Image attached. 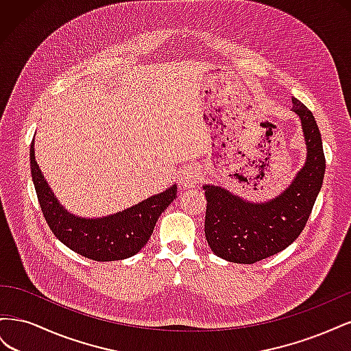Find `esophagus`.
<instances>
[{
  "label": "esophagus",
  "instance_id": "obj_1",
  "mask_svg": "<svg viewBox=\"0 0 351 351\" xmlns=\"http://www.w3.org/2000/svg\"><path fill=\"white\" fill-rule=\"evenodd\" d=\"M199 180V173L195 168H187L180 176V183H182L184 187H192L197 183Z\"/></svg>",
  "mask_w": 351,
  "mask_h": 351
}]
</instances>
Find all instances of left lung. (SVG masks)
Returning <instances> with one entry per match:
<instances>
[{"instance_id":"left-lung-1","label":"left lung","mask_w":351,"mask_h":351,"mask_svg":"<svg viewBox=\"0 0 351 351\" xmlns=\"http://www.w3.org/2000/svg\"><path fill=\"white\" fill-rule=\"evenodd\" d=\"M300 117L307 159L290 187L265 204H249L215 186L206 196L205 237L217 256L236 263H256L280 253L300 236L325 174L322 137L312 111L293 98Z\"/></svg>"}]
</instances>
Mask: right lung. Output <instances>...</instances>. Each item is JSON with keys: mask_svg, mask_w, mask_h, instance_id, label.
<instances>
[{"mask_svg": "<svg viewBox=\"0 0 351 351\" xmlns=\"http://www.w3.org/2000/svg\"><path fill=\"white\" fill-rule=\"evenodd\" d=\"M30 173L42 214L54 236L73 252L98 262L121 261L139 252L152 236L158 218L177 196V186H171L115 215L84 219L60 206L38 167L34 141L30 145Z\"/></svg>", "mask_w": 351, "mask_h": 351, "instance_id": "1", "label": "right lung"}]
</instances>
